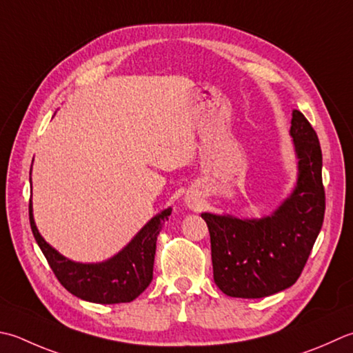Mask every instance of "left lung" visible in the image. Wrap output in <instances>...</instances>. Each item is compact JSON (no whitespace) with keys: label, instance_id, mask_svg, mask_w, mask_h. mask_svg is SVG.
<instances>
[{"label":"left lung","instance_id":"obj_1","mask_svg":"<svg viewBox=\"0 0 353 353\" xmlns=\"http://www.w3.org/2000/svg\"><path fill=\"white\" fill-rule=\"evenodd\" d=\"M291 123L300 171L292 196L261 220L202 214L211 237L214 281L230 296L261 299L292 286L321 230L326 194L319 136L299 110Z\"/></svg>","mask_w":353,"mask_h":353}]
</instances>
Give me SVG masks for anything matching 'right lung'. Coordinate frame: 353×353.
Here are the masks:
<instances>
[{"mask_svg":"<svg viewBox=\"0 0 353 353\" xmlns=\"http://www.w3.org/2000/svg\"><path fill=\"white\" fill-rule=\"evenodd\" d=\"M171 210H165L145 225L128 246L99 265H82L67 260L39 236L33 222L32 203H29V219L33 237L50 265L53 274L68 292L78 299L114 305L130 303L139 296L153 280V265L156 241Z\"/></svg>","mask_w":353,"mask_h":353,"instance_id":"add662e5","label":"right lung"}]
</instances>
